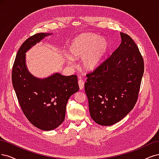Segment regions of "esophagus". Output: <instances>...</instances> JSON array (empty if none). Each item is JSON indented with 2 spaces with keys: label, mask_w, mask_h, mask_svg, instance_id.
Listing matches in <instances>:
<instances>
[{
  "label": "esophagus",
  "mask_w": 159,
  "mask_h": 159,
  "mask_svg": "<svg viewBox=\"0 0 159 159\" xmlns=\"http://www.w3.org/2000/svg\"><path fill=\"white\" fill-rule=\"evenodd\" d=\"M78 83H79V89L80 90H83L84 89V82L82 79H80L78 81Z\"/></svg>",
  "instance_id": "34e87169"
}]
</instances>
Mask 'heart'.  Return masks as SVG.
<instances>
[{
    "mask_svg": "<svg viewBox=\"0 0 159 159\" xmlns=\"http://www.w3.org/2000/svg\"><path fill=\"white\" fill-rule=\"evenodd\" d=\"M110 48L107 38L93 33L82 34L75 38L69 46L70 55L74 59H82V65L87 70H93L101 64ZM69 64L72 63L67 57Z\"/></svg>",
    "mask_w": 159,
    "mask_h": 159,
    "instance_id": "heart-1",
    "label": "heart"
}]
</instances>
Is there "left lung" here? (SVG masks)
<instances>
[{
  "label": "left lung",
  "instance_id": "obj_1",
  "mask_svg": "<svg viewBox=\"0 0 159 159\" xmlns=\"http://www.w3.org/2000/svg\"><path fill=\"white\" fill-rule=\"evenodd\" d=\"M110 57L86 75L84 89L91 118L109 126L121 120L136 103L144 63L137 45L126 34Z\"/></svg>",
  "mask_w": 159,
  "mask_h": 159
}]
</instances>
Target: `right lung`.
<instances>
[{"instance_id":"obj_1","label":"right lung","mask_w":159,"mask_h":159,"mask_svg":"<svg viewBox=\"0 0 159 159\" xmlns=\"http://www.w3.org/2000/svg\"><path fill=\"white\" fill-rule=\"evenodd\" d=\"M51 33H39L22 43L15 59L12 81L23 113L32 125L43 131L59 127L65 117L69 98L79 90L77 76L55 73L39 79L30 73L25 53Z\"/></svg>"}]
</instances>
